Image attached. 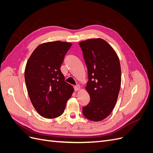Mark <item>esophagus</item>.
<instances>
[{
	"label": "esophagus",
	"mask_w": 153,
	"mask_h": 153,
	"mask_svg": "<svg viewBox=\"0 0 153 153\" xmlns=\"http://www.w3.org/2000/svg\"><path fill=\"white\" fill-rule=\"evenodd\" d=\"M74 89H75V91H79L80 89V86L79 85H75V87H74Z\"/></svg>",
	"instance_id": "1"
}]
</instances>
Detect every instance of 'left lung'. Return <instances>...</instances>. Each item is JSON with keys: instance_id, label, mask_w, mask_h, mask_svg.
Here are the masks:
<instances>
[{"instance_id": "left-lung-1", "label": "left lung", "mask_w": 153, "mask_h": 153, "mask_svg": "<svg viewBox=\"0 0 153 153\" xmlns=\"http://www.w3.org/2000/svg\"><path fill=\"white\" fill-rule=\"evenodd\" d=\"M79 45L88 70L85 89L91 98L82 112L91 121H102L112 112L117 100L121 83L119 59L103 39H87Z\"/></svg>"}]
</instances>
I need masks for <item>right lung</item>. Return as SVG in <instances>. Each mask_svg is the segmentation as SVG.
Returning a JSON list of instances; mask_svg holds the SVG:
<instances>
[{
    "instance_id": "1",
    "label": "right lung",
    "mask_w": 153,
    "mask_h": 153,
    "mask_svg": "<svg viewBox=\"0 0 153 153\" xmlns=\"http://www.w3.org/2000/svg\"><path fill=\"white\" fill-rule=\"evenodd\" d=\"M72 44L52 41L39 45L32 53L25 69V80L32 105L41 116L61 115L73 87L64 81L61 64Z\"/></svg>"
}]
</instances>
